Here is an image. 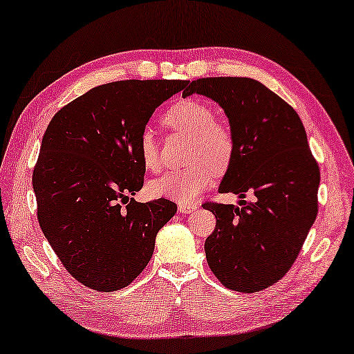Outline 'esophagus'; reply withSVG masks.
I'll return each instance as SVG.
<instances>
[{
  "instance_id": "obj_1",
  "label": "esophagus",
  "mask_w": 354,
  "mask_h": 354,
  "mask_svg": "<svg viewBox=\"0 0 354 354\" xmlns=\"http://www.w3.org/2000/svg\"><path fill=\"white\" fill-rule=\"evenodd\" d=\"M194 209H197L196 203H178V212H180L182 214H189V213H193Z\"/></svg>"
}]
</instances>
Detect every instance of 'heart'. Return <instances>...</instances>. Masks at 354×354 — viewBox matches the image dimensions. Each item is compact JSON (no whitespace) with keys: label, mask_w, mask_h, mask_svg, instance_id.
Returning <instances> with one entry per match:
<instances>
[{"label":"heart","mask_w":354,"mask_h":354,"mask_svg":"<svg viewBox=\"0 0 354 354\" xmlns=\"http://www.w3.org/2000/svg\"><path fill=\"white\" fill-rule=\"evenodd\" d=\"M163 124L167 129L189 135L187 158L193 163L155 178L149 183V193L182 203L193 202L213 183L214 174H224L232 166L236 141L225 124L216 121L212 105L196 97L172 104L166 110ZM138 153L147 171L160 169V147L151 127L141 130Z\"/></svg>","instance_id":"heart-1"}]
</instances>
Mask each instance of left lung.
Wrapping results in <instances>:
<instances>
[{"label":"left lung","mask_w":354,"mask_h":354,"mask_svg":"<svg viewBox=\"0 0 354 354\" xmlns=\"http://www.w3.org/2000/svg\"><path fill=\"white\" fill-rule=\"evenodd\" d=\"M199 93L224 109L236 153L219 191L245 197L239 205L207 202L216 228L205 241L209 269L225 288L258 292L292 268L319 212L320 169L297 111L250 77H202Z\"/></svg>","instance_id":"8db88e82"}]
</instances>
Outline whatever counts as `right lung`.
Returning <instances> with one entry per match:
<instances>
[{
    "instance_id": "1",
    "label": "right lung",
    "mask_w": 354,
    "mask_h": 354,
    "mask_svg": "<svg viewBox=\"0 0 354 354\" xmlns=\"http://www.w3.org/2000/svg\"><path fill=\"white\" fill-rule=\"evenodd\" d=\"M188 80H118L62 107L32 172L37 219L64 268L97 292L126 288L151 261L176 203L133 201L146 167L138 136Z\"/></svg>"
}]
</instances>
